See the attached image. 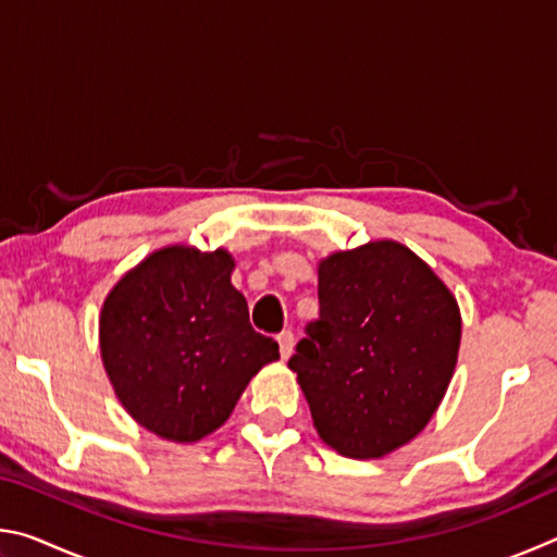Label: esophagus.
<instances>
[{
	"instance_id": "34e87169",
	"label": "esophagus",
	"mask_w": 557,
	"mask_h": 557,
	"mask_svg": "<svg viewBox=\"0 0 557 557\" xmlns=\"http://www.w3.org/2000/svg\"><path fill=\"white\" fill-rule=\"evenodd\" d=\"M277 344H280V356L289 358L292 348H295V334H292L289 329H285V332L277 334Z\"/></svg>"
}]
</instances>
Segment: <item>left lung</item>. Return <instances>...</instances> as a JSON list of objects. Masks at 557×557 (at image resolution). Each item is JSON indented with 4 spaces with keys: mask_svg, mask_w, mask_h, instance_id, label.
<instances>
[{
    "mask_svg": "<svg viewBox=\"0 0 557 557\" xmlns=\"http://www.w3.org/2000/svg\"><path fill=\"white\" fill-rule=\"evenodd\" d=\"M287 361L314 428L375 459L428 425L457 363V299L412 250L379 240L319 265V317Z\"/></svg>",
    "mask_w": 557,
    "mask_h": 557,
    "instance_id": "left-lung-1",
    "label": "left lung"
}]
</instances>
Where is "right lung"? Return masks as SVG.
Masks as SVG:
<instances>
[{"label":"right lung","instance_id":"obj_1","mask_svg":"<svg viewBox=\"0 0 557 557\" xmlns=\"http://www.w3.org/2000/svg\"><path fill=\"white\" fill-rule=\"evenodd\" d=\"M225 250L164 248L122 277L102 305L100 351L120 403L159 437L219 430L245 385L280 358L250 326Z\"/></svg>","mask_w":557,"mask_h":557}]
</instances>
